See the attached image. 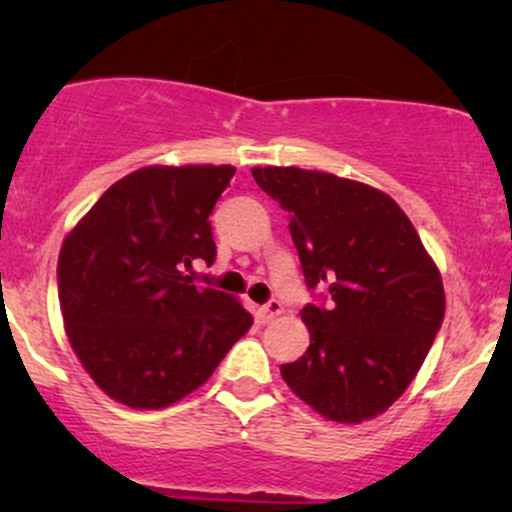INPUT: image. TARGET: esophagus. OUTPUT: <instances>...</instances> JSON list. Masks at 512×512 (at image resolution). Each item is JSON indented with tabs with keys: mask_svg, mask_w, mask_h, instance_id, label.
<instances>
[{
	"mask_svg": "<svg viewBox=\"0 0 512 512\" xmlns=\"http://www.w3.org/2000/svg\"><path fill=\"white\" fill-rule=\"evenodd\" d=\"M281 301H276V298H272V301H267L260 308V320L262 322H269V320H274L276 315H281Z\"/></svg>",
	"mask_w": 512,
	"mask_h": 512,
	"instance_id": "34e87169",
	"label": "esophagus"
}]
</instances>
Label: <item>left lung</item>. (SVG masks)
I'll list each match as a JSON object with an SVG mask.
<instances>
[{
	"label": "left lung",
	"instance_id": "1",
	"mask_svg": "<svg viewBox=\"0 0 512 512\" xmlns=\"http://www.w3.org/2000/svg\"><path fill=\"white\" fill-rule=\"evenodd\" d=\"M291 211L305 286L308 351L281 366L286 385L332 421L358 424L407 390L443 325V281L395 199L301 168H252Z\"/></svg>",
	"mask_w": 512,
	"mask_h": 512
}]
</instances>
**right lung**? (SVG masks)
I'll list each match as a JSON object with an SVG mask.
<instances>
[{
	"label": "right lung",
	"instance_id": "add662e5",
	"mask_svg": "<svg viewBox=\"0 0 512 512\" xmlns=\"http://www.w3.org/2000/svg\"><path fill=\"white\" fill-rule=\"evenodd\" d=\"M233 166H151L117 180L64 238V327L105 395L161 409L209 380L252 315L180 272L214 264L209 214Z\"/></svg>",
	"mask_w": 512,
	"mask_h": 512
}]
</instances>
